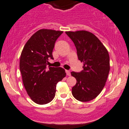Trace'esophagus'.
<instances>
[{
    "label": "esophagus",
    "mask_w": 129,
    "mask_h": 129,
    "mask_svg": "<svg viewBox=\"0 0 129 129\" xmlns=\"http://www.w3.org/2000/svg\"><path fill=\"white\" fill-rule=\"evenodd\" d=\"M66 74L67 76H70V75H71V73H70V71H69V70H66Z\"/></svg>",
    "instance_id": "1"
}]
</instances>
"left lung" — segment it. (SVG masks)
Returning <instances> with one entry per match:
<instances>
[{
    "mask_svg": "<svg viewBox=\"0 0 129 129\" xmlns=\"http://www.w3.org/2000/svg\"><path fill=\"white\" fill-rule=\"evenodd\" d=\"M77 49L79 59L83 62V70L71 73L77 83L72 94L77 100L88 102L102 90L110 72V56L107 49L96 36L87 31H66Z\"/></svg>",
    "mask_w": 129,
    "mask_h": 129,
    "instance_id": "left-lung-1",
    "label": "left lung"
}]
</instances>
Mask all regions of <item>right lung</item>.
Returning <instances> with one entry per match:
<instances>
[{
	"label": "right lung",
	"instance_id": "add662e5",
	"mask_svg": "<svg viewBox=\"0 0 129 129\" xmlns=\"http://www.w3.org/2000/svg\"><path fill=\"white\" fill-rule=\"evenodd\" d=\"M63 31L42 29L35 33L24 46L20 57L19 69L27 94L33 101L43 105L53 100L56 84L66 76L61 67H49V58L57 39Z\"/></svg>",
	"mask_w": 129,
	"mask_h": 129
}]
</instances>
